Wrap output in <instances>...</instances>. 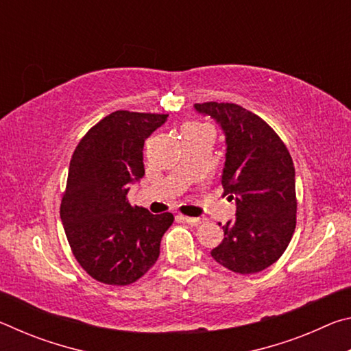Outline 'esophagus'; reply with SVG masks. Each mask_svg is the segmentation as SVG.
I'll return each mask as SVG.
<instances>
[{
	"label": "esophagus",
	"instance_id": "esophagus-1",
	"mask_svg": "<svg viewBox=\"0 0 351 351\" xmlns=\"http://www.w3.org/2000/svg\"><path fill=\"white\" fill-rule=\"evenodd\" d=\"M182 219L186 223H189L190 226H199V224L206 223L204 217H182Z\"/></svg>",
	"mask_w": 351,
	"mask_h": 351
}]
</instances>
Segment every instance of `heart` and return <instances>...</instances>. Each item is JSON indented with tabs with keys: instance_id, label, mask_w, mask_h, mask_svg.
<instances>
[{
	"instance_id": "heart-1",
	"label": "heart",
	"mask_w": 351,
	"mask_h": 351,
	"mask_svg": "<svg viewBox=\"0 0 351 351\" xmlns=\"http://www.w3.org/2000/svg\"><path fill=\"white\" fill-rule=\"evenodd\" d=\"M189 125H197V123H187V125H186V127H189Z\"/></svg>"
}]
</instances>
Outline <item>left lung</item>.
Returning a JSON list of instances; mask_svg holds the SVG:
<instances>
[{"mask_svg":"<svg viewBox=\"0 0 351 351\" xmlns=\"http://www.w3.org/2000/svg\"><path fill=\"white\" fill-rule=\"evenodd\" d=\"M223 130L224 195L235 199V219L213 260L239 274H254L282 257L295 229V170L288 148L263 119L235 104H195Z\"/></svg>","mask_w":351,"mask_h":351,"instance_id":"obj_1","label":"left lung"}]
</instances>
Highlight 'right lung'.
<instances>
[{"label":"right lung","instance_id":"obj_1","mask_svg":"<svg viewBox=\"0 0 351 351\" xmlns=\"http://www.w3.org/2000/svg\"><path fill=\"white\" fill-rule=\"evenodd\" d=\"M167 117L111 112L85 134L71 159L60 218L74 257L97 282L130 285L159 257L173 215L132 207L127 195L145 175V139Z\"/></svg>","mask_w":351,"mask_h":351}]
</instances>
